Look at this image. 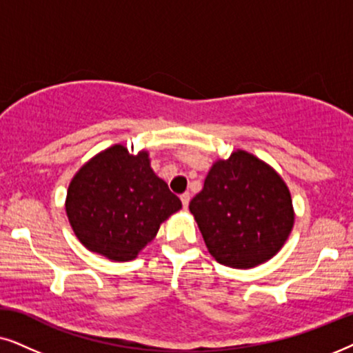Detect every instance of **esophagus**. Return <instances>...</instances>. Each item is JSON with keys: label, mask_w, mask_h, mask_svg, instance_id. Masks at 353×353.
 <instances>
[{"label": "esophagus", "mask_w": 353, "mask_h": 353, "mask_svg": "<svg viewBox=\"0 0 353 353\" xmlns=\"http://www.w3.org/2000/svg\"><path fill=\"white\" fill-rule=\"evenodd\" d=\"M181 201H182V206L187 210V206H189V201H190V194L189 192H185V194L181 195Z\"/></svg>", "instance_id": "esophagus-1"}]
</instances>
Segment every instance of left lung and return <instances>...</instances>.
<instances>
[{
    "label": "left lung",
    "mask_w": 353,
    "mask_h": 353,
    "mask_svg": "<svg viewBox=\"0 0 353 353\" xmlns=\"http://www.w3.org/2000/svg\"><path fill=\"white\" fill-rule=\"evenodd\" d=\"M189 210L214 260L241 270L274 256L294 225L283 177L243 150L211 166Z\"/></svg>",
    "instance_id": "obj_1"
}]
</instances>
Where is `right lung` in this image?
Wrapping results in <instances>:
<instances>
[{
  "label": "right lung",
  "instance_id": "obj_1",
  "mask_svg": "<svg viewBox=\"0 0 353 353\" xmlns=\"http://www.w3.org/2000/svg\"><path fill=\"white\" fill-rule=\"evenodd\" d=\"M181 208V200L150 168L148 153L130 154L124 145H112L83 164L65 196L79 241L112 261L134 260L159 224Z\"/></svg>",
  "mask_w": 353,
  "mask_h": 353
}]
</instances>
